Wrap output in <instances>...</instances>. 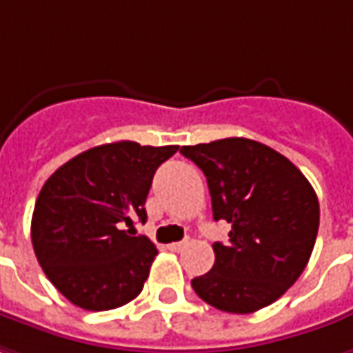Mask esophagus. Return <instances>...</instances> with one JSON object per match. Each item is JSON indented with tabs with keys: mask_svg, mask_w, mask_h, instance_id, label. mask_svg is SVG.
<instances>
[{
	"mask_svg": "<svg viewBox=\"0 0 353 353\" xmlns=\"http://www.w3.org/2000/svg\"><path fill=\"white\" fill-rule=\"evenodd\" d=\"M185 245H187V241H174V243H170L168 247H170L172 251H181Z\"/></svg>",
	"mask_w": 353,
	"mask_h": 353,
	"instance_id": "esophagus-1",
	"label": "esophagus"
}]
</instances>
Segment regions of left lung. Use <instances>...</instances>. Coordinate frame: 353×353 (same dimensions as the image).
<instances>
[{"mask_svg":"<svg viewBox=\"0 0 353 353\" xmlns=\"http://www.w3.org/2000/svg\"><path fill=\"white\" fill-rule=\"evenodd\" d=\"M207 176L214 220L232 224L216 241L214 267L191 280L195 294L226 313H253L274 303L307 267L319 232L313 187L274 148L230 137L181 146Z\"/></svg>","mask_w":353,"mask_h":353,"instance_id":"left-lung-1","label":"left lung"}]
</instances>
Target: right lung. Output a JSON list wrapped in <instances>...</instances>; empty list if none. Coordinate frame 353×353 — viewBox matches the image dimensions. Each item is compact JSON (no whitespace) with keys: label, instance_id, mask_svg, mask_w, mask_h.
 <instances>
[{"label":"right lung","instance_id":"obj_1","mask_svg":"<svg viewBox=\"0 0 353 353\" xmlns=\"http://www.w3.org/2000/svg\"><path fill=\"white\" fill-rule=\"evenodd\" d=\"M179 146L119 141L88 148L57 168L32 212L36 259L59 294L86 311H108L135 299L158 255L146 236V195L158 166Z\"/></svg>","mask_w":353,"mask_h":353}]
</instances>
